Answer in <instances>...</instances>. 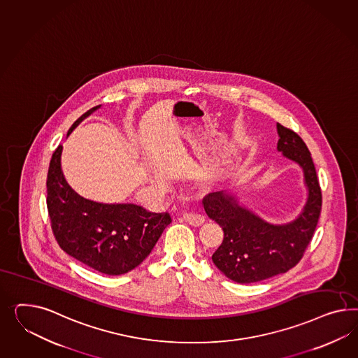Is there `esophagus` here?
<instances>
[{
	"label": "esophagus",
	"instance_id": "obj_1",
	"mask_svg": "<svg viewBox=\"0 0 358 358\" xmlns=\"http://www.w3.org/2000/svg\"><path fill=\"white\" fill-rule=\"evenodd\" d=\"M183 220L185 222H188L189 225L201 226L204 224V217L201 215H196V213H184Z\"/></svg>",
	"mask_w": 358,
	"mask_h": 358
}]
</instances>
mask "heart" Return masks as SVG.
I'll use <instances>...</instances> for the list:
<instances>
[{"label":"heart","mask_w":358,"mask_h":358,"mask_svg":"<svg viewBox=\"0 0 358 358\" xmlns=\"http://www.w3.org/2000/svg\"><path fill=\"white\" fill-rule=\"evenodd\" d=\"M208 185H209V184H208Z\"/></svg>","instance_id":"obj_1"}]
</instances>
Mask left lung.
Masks as SVG:
<instances>
[{
	"label": "left lung",
	"instance_id": "1",
	"mask_svg": "<svg viewBox=\"0 0 358 358\" xmlns=\"http://www.w3.org/2000/svg\"><path fill=\"white\" fill-rule=\"evenodd\" d=\"M277 150L303 169L307 203L294 221L271 225L238 204L225 191L206 194L205 212L224 230L212 260L227 278L251 284L285 273L296 266L313 239L322 212V191L306 143L294 131L277 124Z\"/></svg>",
	"mask_w": 358,
	"mask_h": 358
}]
</instances>
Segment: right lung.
Segmentation results:
<instances>
[{
  "label": "right lung",
  "instance_id": "add662e5",
  "mask_svg": "<svg viewBox=\"0 0 358 358\" xmlns=\"http://www.w3.org/2000/svg\"><path fill=\"white\" fill-rule=\"evenodd\" d=\"M99 107L78 117L68 136ZM62 145H59L52 154L47 175V208L52 231L62 250L110 276L140 266L171 222L170 215L153 213L140 205L102 204L83 199L62 175Z\"/></svg>",
  "mask_w": 358,
  "mask_h": 358
}]
</instances>
